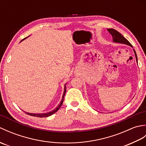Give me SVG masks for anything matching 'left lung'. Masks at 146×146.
<instances>
[{
  "mask_svg": "<svg viewBox=\"0 0 146 146\" xmlns=\"http://www.w3.org/2000/svg\"><path fill=\"white\" fill-rule=\"evenodd\" d=\"M108 31L110 33V35L112 36L113 38V41L115 42H119V43H122V44H127L130 46L132 47V44L130 43V42L128 41L127 39H125L124 37H123L120 33H119L117 31L113 29H108ZM134 53L135 55V58H136V60H137V54H136V52L135 50L134 49Z\"/></svg>",
  "mask_w": 146,
  "mask_h": 146,
  "instance_id": "8db88e82",
  "label": "left lung"
}]
</instances>
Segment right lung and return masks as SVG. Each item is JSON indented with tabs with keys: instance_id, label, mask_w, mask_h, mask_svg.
<instances>
[{
	"instance_id": "right-lung-1",
	"label": "right lung",
	"mask_w": 146,
	"mask_h": 146,
	"mask_svg": "<svg viewBox=\"0 0 146 146\" xmlns=\"http://www.w3.org/2000/svg\"><path fill=\"white\" fill-rule=\"evenodd\" d=\"M27 38V37H26V38L23 39V40ZM22 40V41H23ZM66 84L64 85V93H63V97H62V100L60 102V104H59L58 105V107L55 108V109H54L53 110H52L51 111H49V112H48V113H26L27 115H31V116H33V117H49L51 115H52L53 113H54L55 112H56V111L60 109V108L61 107V106L62 105V104H63V100H64V95H65V93H66Z\"/></svg>"
}]
</instances>
